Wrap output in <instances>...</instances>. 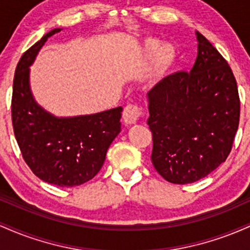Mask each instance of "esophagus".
Returning <instances> with one entry per match:
<instances>
[{
  "mask_svg": "<svg viewBox=\"0 0 250 250\" xmlns=\"http://www.w3.org/2000/svg\"><path fill=\"white\" fill-rule=\"evenodd\" d=\"M142 114V109L136 104H129L125 108L123 111V121L125 125H135L139 121L140 116Z\"/></svg>",
  "mask_w": 250,
  "mask_h": 250,
  "instance_id": "esophagus-1",
  "label": "esophagus"
}]
</instances>
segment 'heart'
<instances>
[{"label":"heart","instance_id":"heart-1","mask_svg":"<svg viewBox=\"0 0 250 250\" xmlns=\"http://www.w3.org/2000/svg\"><path fill=\"white\" fill-rule=\"evenodd\" d=\"M147 47L149 51L155 53L157 48L159 47V42L155 41V40H149L147 42ZM176 49H175L174 45L170 43H165L157 51V62L161 67H170L176 61Z\"/></svg>","mask_w":250,"mask_h":250}]
</instances>
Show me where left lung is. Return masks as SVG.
I'll return each mask as SVG.
<instances>
[{
	"label": "left lung",
	"mask_w": 250,
	"mask_h": 250,
	"mask_svg": "<svg viewBox=\"0 0 250 250\" xmlns=\"http://www.w3.org/2000/svg\"><path fill=\"white\" fill-rule=\"evenodd\" d=\"M191 70L177 71L148 93L151 162L175 185L199 181L225 162L239 128L240 97L228 62L196 31Z\"/></svg>",
	"instance_id": "obj_1"
}]
</instances>
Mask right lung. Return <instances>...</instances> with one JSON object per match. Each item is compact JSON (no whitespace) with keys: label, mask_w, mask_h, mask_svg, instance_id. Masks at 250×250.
I'll use <instances>...</instances> for the list:
<instances>
[{"label":"right lung","mask_w":250,"mask_h":250,"mask_svg":"<svg viewBox=\"0 0 250 250\" xmlns=\"http://www.w3.org/2000/svg\"><path fill=\"white\" fill-rule=\"evenodd\" d=\"M45 34L20 59L11 97L14 134L28 167L39 179L59 187H75L99 173L109 146L121 131L122 107L97 114L56 117L37 104L29 85V67L47 40Z\"/></svg>","instance_id":"obj_1"}]
</instances>
